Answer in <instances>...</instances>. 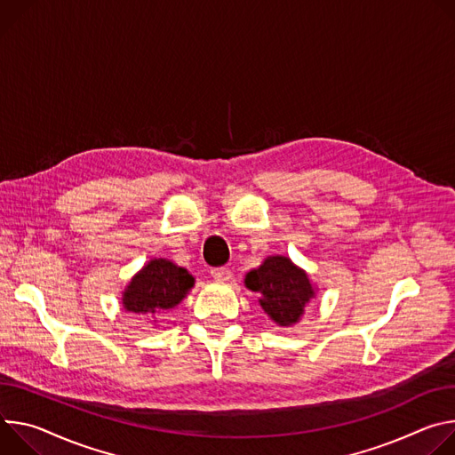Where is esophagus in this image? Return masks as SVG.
I'll return each instance as SVG.
<instances>
[{"instance_id": "esophagus-1", "label": "esophagus", "mask_w": 455, "mask_h": 455, "mask_svg": "<svg viewBox=\"0 0 455 455\" xmlns=\"http://www.w3.org/2000/svg\"><path fill=\"white\" fill-rule=\"evenodd\" d=\"M212 276L217 282H228L231 278V271L228 267H215V269H212Z\"/></svg>"}]
</instances>
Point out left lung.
<instances>
[{
    "label": "left lung",
    "mask_w": 455,
    "mask_h": 455,
    "mask_svg": "<svg viewBox=\"0 0 455 455\" xmlns=\"http://www.w3.org/2000/svg\"><path fill=\"white\" fill-rule=\"evenodd\" d=\"M243 285L260 294V307L278 327L298 323L316 296V287L307 271L285 255L264 259L257 269H251L245 275Z\"/></svg>",
    "instance_id": "1"
}]
</instances>
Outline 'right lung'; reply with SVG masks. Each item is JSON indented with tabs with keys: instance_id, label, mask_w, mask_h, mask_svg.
<instances>
[{
	"instance_id": "obj_1",
	"label": "right lung",
	"mask_w": 455,
	"mask_h": 455,
	"mask_svg": "<svg viewBox=\"0 0 455 455\" xmlns=\"http://www.w3.org/2000/svg\"><path fill=\"white\" fill-rule=\"evenodd\" d=\"M195 285L193 275L168 259H151L126 283L121 292L126 313L154 318L173 307L189 294Z\"/></svg>"
}]
</instances>
